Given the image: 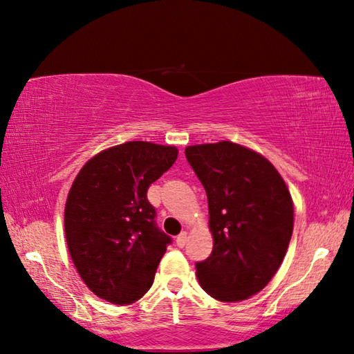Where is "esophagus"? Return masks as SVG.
<instances>
[{"instance_id":"esophagus-1","label":"esophagus","mask_w":354,"mask_h":354,"mask_svg":"<svg viewBox=\"0 0 354 354\" xmlns=\"http://www.w3.org/2000/svg\"><path fill=\"white\" fill-rule=\"evenodd\" d=\"M185 243H187V232H181V234L176 237V245L179 248H184Z\"/></svg>"}]
</instances>
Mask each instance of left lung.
Here are the masks:
<instances>
[{"label": "left lung", "instance_id": "1", "mask_svg": "<svg viewBox=\"0 0 354 354\" xmlns=\"http://www.w3.org/2000/svg\"><path fill=\"white\" fill-rule=\"evenodd\" d=\"M206 190L214 250L196 262L203 289L225 303L266 287L283 262L293 230L287 185L266 158L232 142L185 148Z\"/></svg>", "mask_w": 354, "mask_h": 354}]
</instances>
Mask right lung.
Instances as JSON below:
<instances>
[{"instance_id": "add662e5", "label": "right lung", "mask_w": 354, "mask_h": 354, "mask_svg": "<svg viewBox=\"0 0 354 354\" xmlns=\"http://www.w3.org/2000/svg\"><path fill=\"white\" fill-rule=\"evenodd\" d=\"M175 147L127 142L77 173L65 205V237L77 273L95 295L129 304L145 295L171 237L159 230L147 192L175 164Z\"/></svg>"}]
</instances>
